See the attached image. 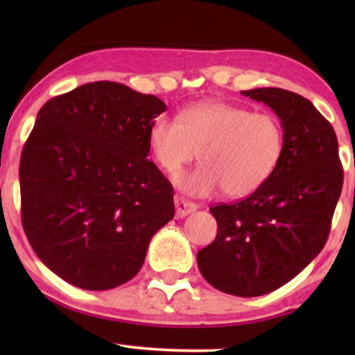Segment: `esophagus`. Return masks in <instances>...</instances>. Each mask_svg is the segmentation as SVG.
Segmentation results:
<instances>
[{
    "mask_svg": "<svg viewBox=\"0 0 355 355\" xmlns=\"http://www.w3.org/2000/svg\"><path fill=\"white\" fill-rule=\"evenodd\" d=\"M174 205H176V215L179 218L187 216L189 213H192V211L197 210L196 203L189 202V200H186V198H182V197H174Z\"/></svg>",
    "mask_w": 355,
    "mask_h": 355,
    "instance_id": "esophagus-1",
    "label": "esophagus"
}]
</instances>
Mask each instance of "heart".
Instances as JSON below:
<instances>
[{"instance_id": "obj_1", "label": "heart", "mask_w": 355, "mask_h": 355, "mask_svg": "<svg viewBox=\"0 0 355 355\" xmlns=\"http://www.w3.org/2000/svg\"><path fill=\"white\" fill-rule=\"evenodd\" d=\"M148 145L164 171L176 173L197 157L202 164L182 173L176 184L191 196L218 189L232 198L247 197L268 181L284 150V130L275 114L225 101H202L176 119H155Z\"/></svg>"}]
</instances>
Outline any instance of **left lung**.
I'll return each instance as SVG.
<instances>
[{
    "mask_svg": "<svg viewBox=\"0 0 355 355\" xmlns=\"http://www.w3.org/2000/svg\"><path fill=\"white\" fill-rule=\"evenodd\" d=\"M241 94L278 114L283 157L268 181L244 200L210 208L218 232L198 250L197 263L213 288L257 297L288 283L322 252L344 173L333 125L307 98L276 87Z\"/></svg>",
    "mask_w": 355,
    "mask_h": 355,
    "instance_id": "8db88e82",
    "label": "left lung"
}]
</instances>
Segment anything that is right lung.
<instances>
[{"instance_id": "right-lung-1", "label": "right lung", "mask_w": 355, "mask_h": 355, "mask_svg": "<svg viewBox=\"0 0 355 355\" xmlns=\"http://www.w3.org/2000/svg\"><path fill=\"white\" fill-rule=\"evenodd\" d=\"M166 105L118 82L48 100L22 148V226L38 259L72 286L113 289L142 268L174 216L173 186L147 159Z\"/></svg>"}]
</instances>
